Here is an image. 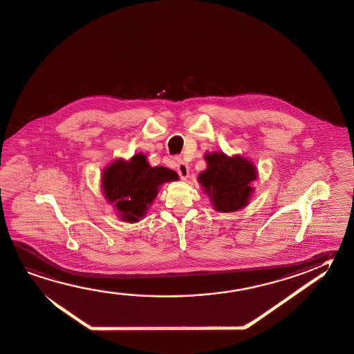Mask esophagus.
Segmentation results:
<instances>
[{
  "label": "esophagus",
  "mask_w": 354,
  "mask_h": 354,
  "mask_svg": "<svg viewBox=\"0 0 354 354\" xmlns=\"http://www.w3.org/2000/svg\"><path fill=\"white\" fill-rule=\"evenodd\" d=\"M177 172L180 174V178L183 180H186L189 176V167L187 166V163L185 162L178 161L177 163Z\"/></svg>",
  "instance_id": "esophagus-1"
}]
</instances>
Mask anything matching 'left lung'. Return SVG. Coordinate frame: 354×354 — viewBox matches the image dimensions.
<instances>
[{"mask_svg": "<svg viewBox=\"0 0 354 354\" xmlns=\"http://www.w3.org/2000/svg\"><path fill=\"white\" fill-rule=\"evenodd\" d=\"M204 160L207 168L198 174V182L213 209L233 213L245 208L255 191L252 183L258 178L257 166L240 155L228 156L222 151L207 152Z\"/></svg>", "mask_w": 354, "mask_h": 354, "instance_id": "left-lung-1", "label": "left lung"}]
</instances>
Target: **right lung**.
Returning a JSON list of instances; mask_svg holds the SVG:
<instances>
[{"label":"right lung","mask_w":354,"mask_h":354,"mask_svg":"<svg viewBox=\"0 0 354 354\" xmlns=\"http://www.w3.org/2000/svg\"><path fill=\"white\" fill-rule=\"evenodd\" d=\"M178 180L169 168L151 167L146 155L138 152L130 160H115L102 171V191L121 221L136 223L146 216L160 187Z\"/></svg>","instance_id":"right-lung-1"}]
</instances>
